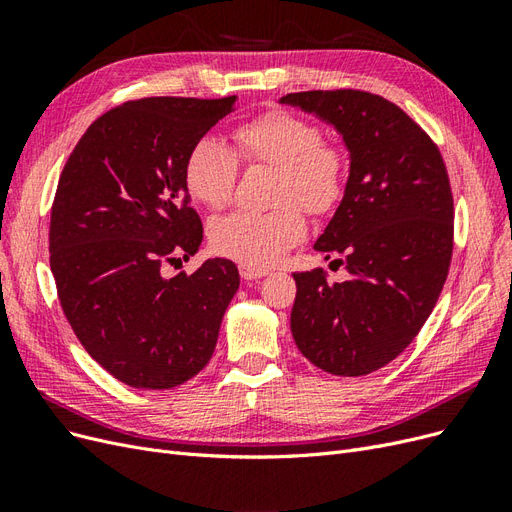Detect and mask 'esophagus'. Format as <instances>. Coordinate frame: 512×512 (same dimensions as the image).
I'll return each mask as SVG.
<instances>
[{"instance_id": "1", "label": "esophagus", "mask_w": 512, "mask_h": 512, "mask_svg": "<svg viewBox=\"0 0 512 512\" xmlns=\"http://www.w3.org/2000/svg\"><path fill=\"white\" fill-rule=\"evenodd\" d=\"M239 273L243 280H260V277H265L269 271L267 269H258V267H250V265H239Z\"/></svg>"}]
</instances>
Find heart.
<instances>
[{
  "instance_id": "heart-1",
  "label": "heart",
  "mask_w": 512,
  "mask_h": 512,
  "mask_svg": "<svg viewBox=\"0 0 512 512\" xmlns=\"http://www.w3.org/2000/svg\"><path fill=\"white\" fill-rule=\"evenodd\" d=\"M235 151L215 138H200L183 162L190 198L220 211L235 198L241 164L277 168L271 211H239L209 226L213 250L241 265L265 269L305 237V215H327L346 192V158L322 138L318 123L297 113H262L232 132Z\"/></svg>"
}]
</instances>
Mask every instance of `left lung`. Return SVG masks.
Returning <instances> with one entry per match:
<instances>
[{
  "mask_svg": "<svg viewBox=\"0 0 512 512\" xmlns=\"http://www.w3.org/2000/svg\"><path fill=\"white\" fill-rule=\"evenodd\" d=\"M327 119L350 149V177L316 250L346 265L292 273L290 329L307 361L333 376H367L421 331L453 258V192L433 138L382 96L361 89L282 98Z\"/></svg>",
  "mask_w": 512,
  "mask_h": 512,
  "instance_id": "8db88e82",
  "label": "left lung"
}]
</instances>
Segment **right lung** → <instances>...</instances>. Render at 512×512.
I'll list each match as a JSON object with an SVG mask.
<instances>
[{"label": "right lung", "mask_w": 512, "mask_h": 512, "mask_svg": "<svg viewBox=\"0 0 512 512\" xmlns=\"http://www.w3.org/2000/svg\"><path fill=\"white\" fill-rule=\"evenodd\" d=\"M232 111L235 96L123 102L91 123L61 170L49 228L57 297L91 359L134 389L194 378L239 288L226 258L162 275L203 241L185 156Z\"/></svg>", "instance_id": "obj_1"}]
</instances>
